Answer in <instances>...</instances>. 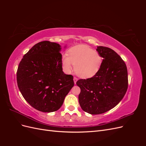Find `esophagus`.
I'll return each mask as SVG.
<instances>
[{
	"mask_svg": "<svg viewBox=\"0 0 146 146\" xmlns=\"http://www.w3.org/2000/svg\"><path fill=\"white\" fill-rule=\"evenodd\" d=\"M77 78H76V77H74V83L75 84H76V82H77Z\"/></svg>",
	"mask_w": 146,
	"mask_h": 146,
	"instance_id": "obj_1",
	"label": "esophagus"
}]
</instances>
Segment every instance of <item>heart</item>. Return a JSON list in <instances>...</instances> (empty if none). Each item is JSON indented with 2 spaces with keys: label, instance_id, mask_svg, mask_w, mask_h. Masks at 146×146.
<instances>
[{
  "label": "heart",
  "instance_id": "b5f03b06",
  "mask_svg": "<svg viewBox=\"0 0 146 146\" xmlns=\"http://www.w3.org/2000/svg\"><path fill=\"white\" fill-rule=\"evenodd\" d=\"M61 62L66 74L71 73L75 64V70L78 76L88 78L98 72L102 63V58L99 53L90 46L80 44L70 48L68 55H63Z\"/></svg>",
  "mask_w": 146,
  "mask_h": 146
}]
</instances>
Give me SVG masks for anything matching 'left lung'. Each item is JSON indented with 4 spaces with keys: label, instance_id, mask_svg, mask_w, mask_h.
Returning a JSON list of instances; mask_svg holds the SVG:
<instances>
[{
    "label": "left lung",
    "instance_id": "8db88e82",
    "mask_svg": "<svg viewBox=\"0 0 146 146\" xmlns=\"http://www.w3.org/2000/svg\"><path fill=\"white\" fill-rule=\"evenodd\" d=\"M96 50L103 58L98 72L76 83L81 90L80 107L91 114H102L116 107L128 88L127 69L121 57L108 47L98 46Z\"/></svg>",
    "mask_w": 146,
    "mask_h": 146
}]
</instances>
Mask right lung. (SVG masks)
<instances>
[{
    "label": "right lung",
    "instance_id": "obj_1",
    "mask_svg": "<svg viewBox=\"0 0 146 146\" xmlns=\"http://www.w3.org/2000/svg\"><path fill=\"white\" fill-rule=\"evenodd\" d=\"M61 49L58 43L38 42L24 55L17 68L21 94L38 111H57L74 85L73 76L63 71Z\"/></svg>",
    "mask_w": 146,
    "mask_h": 146
}]
</instances>
